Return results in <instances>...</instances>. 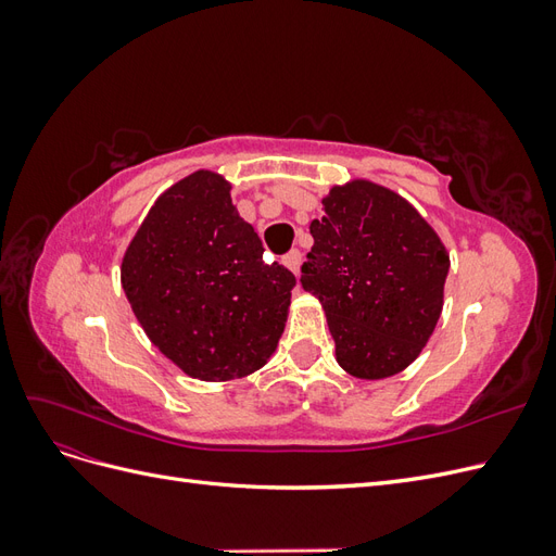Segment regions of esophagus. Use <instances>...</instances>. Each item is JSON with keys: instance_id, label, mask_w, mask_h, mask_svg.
Returning <instances> with one entry per match:
<instances>
[{"instance_id": "1", "label": "esophagus", "mask_w": 556, "mask_h": 556, "mask_svg": "<svg viewBox=\"0 0 556 556\" xmlns=\"http://www.w3.org/2000/svg\"><path fill=\"white\" fill-rule=\"evenodd\" d=\"M282 264L288 266L294 276H299V268H301V252H299V250L288 252V255L282 257Z\"/></svg>"}]
</instances>
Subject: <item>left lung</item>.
I'll list each match as a JSON object with an SVG mask.
<instances>
[{
  "instance_id": "left-lung-1",
  "label": "left lung",
  "mask_w": 556,
  "mask_h": 556,
  "mask_svg": "<svg viewBox=\"0 0 556 556\" xmlns=\"http://www.w3.org/2000/svg\"><path fill=\"white\" fill-rule=\"evenodd\" d=\"M301 288L323 304L336 362L359 380L408 368L429 343L445 299L450 252L406 197L366 178L333 185Z\"/></svg>"
}]
</instances>
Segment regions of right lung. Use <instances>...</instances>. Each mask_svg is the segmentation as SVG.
Returning <instances> with one entry per match:
<instances>
[{"label":"right lung","instance_id":"obj_1","mask_svg":"<svg viewBox=\"0 0 556 556\" xmlns=\"http://www.w3.org/2000/svg\"><path fill=\"white\" fill-rule=\"evenodd\" d=\"M231 182L199 169L166 188L129 241L121 282L129 306L185 376L225 382L278 348L296 278L262 262V241L231 204Z\"/></svg>","mask_w":556,"mask_h":556}]
</instances>
